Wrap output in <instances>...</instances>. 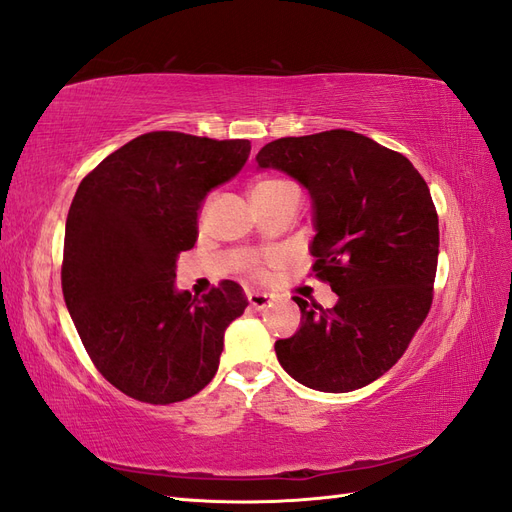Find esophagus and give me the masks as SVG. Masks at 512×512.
Wrapping results in <instances>:
<instances>
[{
  "instance_id": "34e87169",
  "label": "esophagus",
  "mask_w": 512,
  "mask_h": 512,
  "mask_svg": "<svg viewBox=\"0 0 512 512\" xmlns=\"http://www.w3.org/2000/svg\"><path fill=\"white\" fill-rule=\"evenodd\" d=\"M247 301H250V305L254 309H265L271 305L269 294H265V292H247Z\"/></svg>"
}]
</instances>
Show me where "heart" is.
I'll return each mask as SVG.
<instances>
[{"instance_id": "heart-1", "label": "heart", "mask_w": 512, "mask_h": 512, "mask_svg": "<svg viewBox=\"0 0 512 512\" xmlns=\"http://www.w3.org/2000/svg\"><path fill=\"white\" fill-rule=\"evenodd\" d=\"M288 190H297V185L286 181V179H262V181L252 185V200L254 198L267 200V198H273V196L282 194V192H288ZM254 273L262 275L260 269H254Z\"/></svg>"}]
</instances>
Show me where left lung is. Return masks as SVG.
I'll return each instance as SVG.
<instances>
[{"label":"left lung","instance_id":"left-lung-1","mask_svg":"<svg viewBox=\"0 0 512 512\" xmlns=\"http://www.w3.org/2000/svg\"><path fill=\"white\" fill-rule=\"evenodd\" d=\"M256 160L309 190L312 271L337 294L331 309L294 297L303 322L277 339V361L309 389H361L401 359L429 314L440 228L427 183L406 156L350 130L277 138Z\"/></svg>","mask_w":512,"mask_h":512}]
</instances>
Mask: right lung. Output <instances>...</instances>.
Wrapping results in <instances>:
<instances>
[{
	"mask_svg": "<svg viewBox=\"0 0 512 512\" xmlns=\"http://www.w3.org/2000/svg\"><path fill=\"white\" fill-rule=\"evenodd\" d=\"M250 149L245 138L147 132L72 198L61 290L91 363L132 399L175 404L218 371L224 331L247 299L230 280L200 299L177 292V256L196 243L207 192L235 177Z\"/></svg>",
	"mask_w": 512,
	"mask_h": 512,
	"instance_id": "add662e5",
	"label": "right lung"
}]
</instances>
